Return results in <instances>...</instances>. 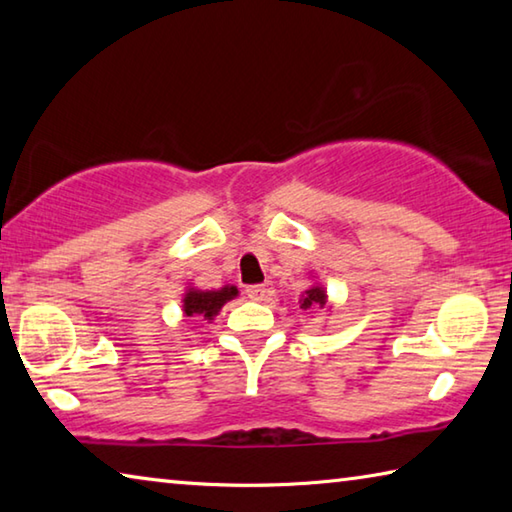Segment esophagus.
I'll use <instances>...</instances> for the list:
<instances>
[{"label":"esophagus","mask_w":512,"mask_h":512,"mask_svg":"<svg viewBox=\"0 0 512 512\" xmlns=\"http://www.w3.org/2000/svg\"><path fill=\"white\" fill-rule=\"evenodd\" d=\"M246 296H248L250 300L262 302V300L268 296V289L264 287V284H250V287H246Z\"/></svg>","instance_id":"34e87169"}]
</instances>
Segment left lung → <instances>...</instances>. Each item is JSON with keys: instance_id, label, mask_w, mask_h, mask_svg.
Masks as SVG:
<instances>
[{"instance_id": "8db88e82", "label": "left lung", "mask_w": 512, "mask_h": 512, "mask_svg": "<svg viewBox=\"0 0 512 512\" xmlns=\"http://www.w3.org/2000/svg\"><path fill=\"white\" fill-rule=\"evenodd\" d=\"M327 305V293L320 284L307 289L300 298V309H323Z\"/></svg>"}]
</instances>
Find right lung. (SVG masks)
<instances>
[{
  "label": "right lung",
  "mask_w": 512,
  "mask_h": 512,
  "mask_svg": "<svg viewBox=\"0 0 512 512\" xmlns=\"http://www.w3.org/2000/svg\"><path fill=\"white\" fill-rule=\"evenodd\" d=\"M237 287H225L216 289V291H201V289H187L185 298H183V311L185 316H198L205 320H212L216 314H219L221 307L225 302L237 298Z\"/></svg>",
  "instance_id": "right-lung-1"
}]
</instances>
